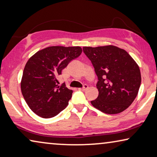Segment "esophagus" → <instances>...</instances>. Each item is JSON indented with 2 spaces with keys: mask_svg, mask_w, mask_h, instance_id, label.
Instances as JSON below:
<instances>
[{
  "mask_svg": "<svg viewBox=\"0 0 157 157\" xmlns=\"http://www.w3.org/2000/svg\"><path fill=\"white\" fill-rule=\"evenodd\" d=\"M88 88H89V86H88V85H86V84H85V85H84L82 88V89H80L81 90H82V91H86V89H88Z\"/></svg>",
  "mask_w": 157,
  "mask_h": 157,
  "instance_id": "1",
  "label": "esophagus"
}]
</instances>
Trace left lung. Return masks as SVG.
<instances>
[{"label":"left lung","mask_w":157,"mask_h":157,"mask_svg":"<svg viewBox=\"0 0 157 157\" xmlns=\"http://www.w3.org/2000/svg\"><path fill=\"white\" fill-rule=\"evenodd\" d=\"M98 77V96L91 105L109 114L120 113L131 105L141 83L140 68L123 49L114 45L84 47Z\"/></svg>","instance_id":"obj_1"}]
</instances>
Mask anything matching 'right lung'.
Listing matches in <instances>:
<instances>
[{
  "instance_id": "add662e5",
  "label": "right lung",
  "mask_w": 157,
  "mask_h": 157,
  "mask_svg": "<svg viewBox=\"0 0 157 157\" xmlns=\"http://www.w3.org/2000/svg\"><path fill=\"white\" fill-rule=\"evenodd\" d=\"M80 47L52 46L37 52L24 67L21 90L30 109L43 118H51L68 105L73 90L56 77L69 62L80 55Z\"/></svg>"
}]
</instances>
